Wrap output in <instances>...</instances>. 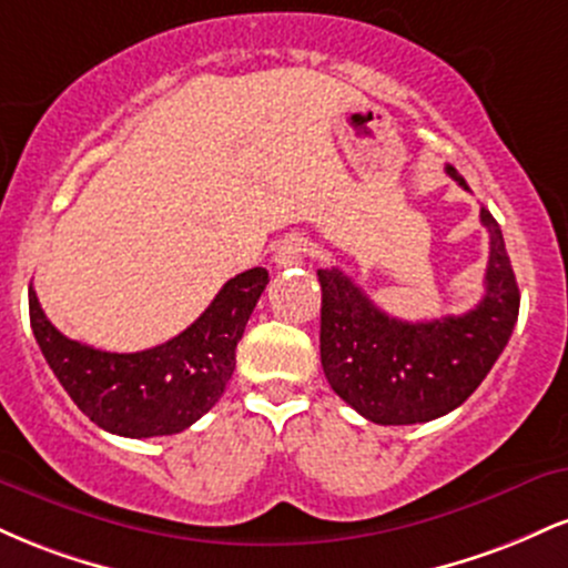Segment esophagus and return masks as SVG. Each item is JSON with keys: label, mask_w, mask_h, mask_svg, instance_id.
Here are the masks:
<instances>
[{"label": "esophagus", "mask_w": 568, "mask_h": 568, "mask_svg": "<svg viewBox=\"0 0 568 568\" xmlns=\"http://www.w3.org/2000/svg\"><path fill=\"white\" fill-rule=\"evenodd\" d=\"M306 253H310V243H306L304 237H298V234H288V237H285L283 243H277L275 247V264L296 266L304 262Z\"/></svg>", "instance_id": "obj_1"}]
</instances>
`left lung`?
<instances>
[{"label": "left lung", "mask_w": 568, "mask_h": 568, "mask_svg": "<svg viewBox=\"0 0 568 568\" xmlns=\"http://www.w3.org/2000/svg\"><path fill=\"white\" fill-rule=\"evenodd\" d=\"M459 186L465 179L446 165ZM488 230L486 293L465 315L397 321L342 270H317L323 291L321 361L334 393L376 425H419L448 414L486 379L518 321L520 291L499 224L480 207Z\"/></svg>", "instance_id": "obj_1"}]
</instances>
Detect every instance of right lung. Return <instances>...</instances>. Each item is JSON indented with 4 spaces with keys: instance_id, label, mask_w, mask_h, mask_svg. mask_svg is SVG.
Returning <instances> with one entry per match:
<instances>
[{
    "instance_id": "obj_1",
    "label": "right lung",
    "mask_w": 568,
    "mask_h": 568,
    "mask_svg": "<svg viewBox=\"0 0 568 568\" xmlns=\"http://www.w3.org/2000/svg\"><path fill=\"white\" fill-rule=\"evenodd\" d=\"M270 275L262 266L224 283L211 306L171 342L141 352H103L63 336L29 288L31 331L77 408L122 438L175 435L224 395L234 349Z\"/></svg>"
}]
</instances>
